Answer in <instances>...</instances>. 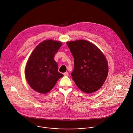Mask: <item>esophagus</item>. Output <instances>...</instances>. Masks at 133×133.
<instances>
[{
  "mask_svg": "<svg viewBox=\"0 0 133 133\" xmlns=\"http://www.w3.org/2000/svg\"><path fill=\"white\" fill-rule=\"evenodd\" d=\"M63 74H64V76H68L69 75L68 72H65V73Z\"/></svg>",
  "mask_w": 133,
  "mask_h": 133,
  "instance_id": "obj_1",
  "label": "esophagus"
}]
</instances>
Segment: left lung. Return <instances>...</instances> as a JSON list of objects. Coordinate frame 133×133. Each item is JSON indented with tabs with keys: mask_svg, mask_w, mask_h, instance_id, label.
Masks as SVG:
<instances>
[{
	"mask_svg": "<svg viewBox=\"0 0 133 133\" xmlns=\"http://www.w3.org/2000/svg\"><path fill=\"white\" fill-rule=\"evenodd\" d=\"M67 44L74 57V68L71 75L75 84L86 93L97 91L103 85L109 71L103 53L85 40L67 42Z\"/></svg>",
	"mask_w": 133,
	"mask_h": 133,
	"instance_id": "1",
	"label": "left lung"
}]
</instances>
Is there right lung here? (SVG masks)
Instances as JSON below:
<instances>
[{
    "instance_id": "right-lung-1",
    "label": "right lung",
    "mask_w": 133,
    "mask_h": 133,
    "mask_svg": "<svg viewBox=\"0 0 133 133\" xmlns=\"http://www.w3.org/2000/svg\"><path fill=\"white\" fill-rule=\"evenodd\" d=\"M62 45L59 41L46 40L31 52L25 68V76L35 91L43 94L49 92L64 76L58 72V65L54 59Z\"/></svg>"
}]
</instances>
